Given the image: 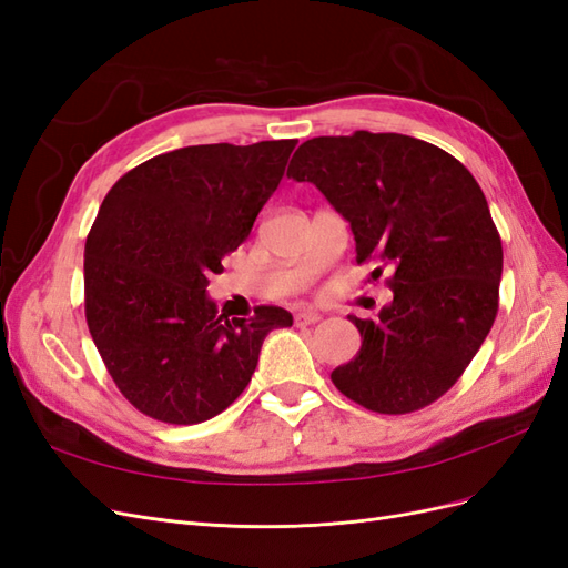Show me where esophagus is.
I'll use <instances>...</instances> for the list:
<instances>
[{
    "mask_svg": "<svg viewBox=\"0 0 568 568\" xmlns=\"http://www.w3.org/2000/svg\"><path fill=\"white\" fill-rule=\"evenodd\" d=\"M296 324H315V322H320L322 320V315L320 313H315V311H296Z\"/></svg>",
    "mask_w": 568,
    "mask_h": 568,
    "instance_id": "esophagus-1",
    "label": "esophagus"
}]
</instances>
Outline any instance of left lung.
<instances>
[{"label": "left lung", "instance_id": "8db88e82", "mask_svg": "<svg viewBox=\"0 0 568 568\" xmlns=\"http://www.w3.org/2000/svg\"><path fill=\"white\" fill-rule=\"evenodd\" d=\"M286 175L313 182L351 222L357 263H374L393 301L348 315L363 346L334 386L379 415H405L450 390L497 315L503 242L474 175L448 151L357 130L298 146Z\"/></svg>", "mask_w": 568, "mask_h": 568}]
</instances>
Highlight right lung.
<instances>
[{
  "label": "right lung",
  "mask_w": 568,
  "mask_h": 568,
  "mask_svg": "<svg viewBox=\"0 0 568 568\" xmlns=\"http://www.w3.org/2000/svg\"><path fill=\"white\" fill-rule=\"evenodd\" d=\"M298 142L201 144L120 178L84 244V317L125 398L165 424H199L248 386L263 341L294 317L257 305L227 320L205 294L246 242Z\"/></svg>",
  "instance_id": "obj_1"
}]
</instances>
